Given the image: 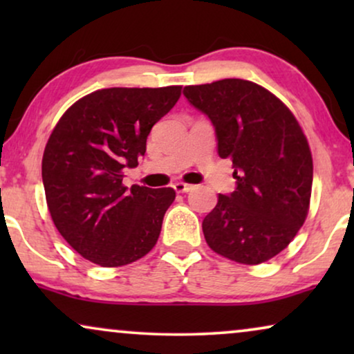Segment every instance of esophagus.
<instances>
[{
  "label": "esophagus",
  "instance_id": "34e87169",
  "mask_svg": "<svg viewBox=\"0 0 354 354\" xmlns=\"http://www.w3.org/2000/svg\"><path fill=\"white\" fill-rule=\"evenodd\" d=\"M193 188H195V185H190V183H183V182L174 183V190H176L177 193H188V192H192Z\"/></svg>",
  "mask_w": 354,
  "mask_h": 354
}]
</instances>
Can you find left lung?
Returning <instances> with one entry per match:
<instances>
[{"instance_id":"1","label":"left lung","mask_w":354,"mask_h":354,"mask_svg":"<svg viewBox=\"0 0 354 354\" xmlns=\"http://www.w3.org/2000/svg\"><path fill=\"white\" fill-rule=\"evenodd\" d=\"M183 95L211 120L217 154L232 159L236 180L203 219L207 245L241 264L274 258L308 216L313 158L301 127L277 96L248 80L185 86Z\"/></svg>"}]
</instances>
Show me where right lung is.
<instances>
[{
  "mask_svg": "<svg viewBox=\"0 0 354 354\" xmlns=\"http://www.w3.org/2000/svg\"><path fill=\"white\" fill-rule=\"evenodd\" d=\"M182 86L103 88L72 104L53 130L41 161L56 229L80 256L103 268L133 263L153 250L174 188L122 185L138 166L153 125Z\"/></svg>",
  "mask_w": 354,
  "mask_h": 354,
  "instance_id": "1",
  "label": "right lung"
}]
</instances>
